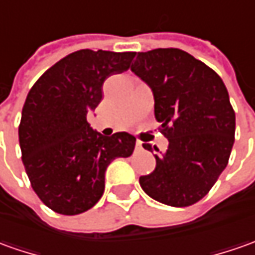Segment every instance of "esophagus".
Wrapping results in <instances>:
<instances>
[{"label": "esophagus", "mask_w": 255, "mask_h": 255, "mask_svg": "<svg viewBox=\"0 0 255 255\" xmlns=\"http://www.w3.org/2000/svg\"><path fill=\"white\" fill-rule=\"evenodd\" d=\"M135 149H136V150L143 149V148H142V142H141V141H136V142H135Z\"/></svg>", "instance_id": "34e87169"}]
</instances>
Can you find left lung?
Masks as SVG:
<instances>
[{"instance_id":"obj_1","label":"left lung","mask_w":255,"mask_h":255,"mask_svg":"<svg viewBox=\"0 0 255 255\" xmlns=\"http://www.w3.org/2000/svg\"><path fill=\"white\" fill-rule=\"evenodd\" d=\"M131 71L152 89L155 117L169 139L167 150L155 155V170L139 177L142 190L170 207L193 205L229 162L236 116L228 89L214 69L180 48L138 53Z\"/></svg>"}]
</instances>
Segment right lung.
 <instances>
[{"label":"right lung","instance_id":"obj_1","mask_svg":"<svg viewBox=\"0 0 255 255\" xmlns=\"http://www.w3.org/2000/svg\"><path fill=\"white\" fill-rule=\"evenodd\" d=\"M132 51L79 50L55 62L27 93L19 124L22 162L44 205L61 215L91 209L105 191V173L128 157L135 136H105L86 120L102 100L103 82L129 68Z\"/></svg>","mask_w":255,"mask_h":255}]
</instances>
